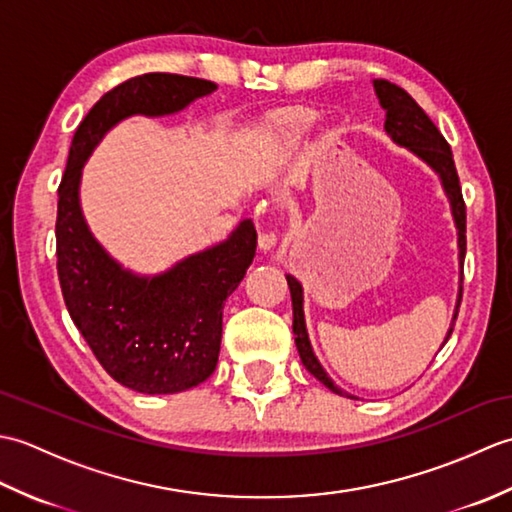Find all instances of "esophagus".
<instances>
[{"label": "esophagus", "mask_w": 512, "mask_h": 512, "mask_svg": "<svg viewBox=\"0 0 512 512\" xmlns=\"http://www.w3.org/2000/svg\"><path fill=\"white\" fill-rule=\"evenodd\" d=\"M257 242H259V248H262L264 253H266V250H273V248H275V244H277V235H275L273 231H262V233H259V239H257Z\"/></svg>", "instance_id": "esophagus-1"}]
</instances>
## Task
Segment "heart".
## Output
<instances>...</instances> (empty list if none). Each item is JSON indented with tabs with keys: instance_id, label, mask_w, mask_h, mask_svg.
I'll list each match as a JSON object with an SVG mask.
<instances>
[{
	"instance_id": "obj_1",
	"label": "heart",
	"mask_w": 512,
	"mask_h": 512,
	"mask_svg": "<svg viewBox=\"0 0 512 512\" xmlns=\"http://www.w3.org/2000/svg\"><path fill=\"white\" fill-rule=\"evenodd\" d=\"M314 125L312 112H295L273 123L266 134L268 160L273 165H286V162L297 154V149L308 138Z\"/></svg>"
}]
</instances>
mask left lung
<instances>
[{"instance_id": "left-lung-1", "label": "left lung", "mask_w": 512, "mask_h": 512, "mask_svg": "<svg viewBox=\"0 0 512 512\" xmlns=\"http://www.w3.org/2000/svg\"><path fill=\"white\" fill-rule=\"evenodd\" d=\"M374 92L378 96L380 107L385 110V132L391 136V140H394L396 145L409 149L413 156L420 158L424 165H429L440 176L442 189H444V193H447L449 204H451V215H453L455 228H458V248H460V268H462L464 255H466V206L462 200V187H460L458 171H455L451 147L447 140H444V136L440 134V129L433 125L431 118L424 114L422 107L413 101L405 90L398 88V85H394V83L385 81V79H376ZM286 279H288V288H290V297H292V332H295V343H297L303 367H306L314 378L321 380V383L330 391H334V394L358 400L356 396L347 394V391H343L339 385H336L334 380L328 376V372L323 369V365L319 363V358L314 356V350L310 345V336L306 330V314H303V288L292 275H286ZM460 303H462V270H460L458 303H455L453 321H451V328L447 332V339H444V343L449 341V336L453 332L455 319H458ZM444 343H442V347H444Z\"/></svg>"}]
</instances>
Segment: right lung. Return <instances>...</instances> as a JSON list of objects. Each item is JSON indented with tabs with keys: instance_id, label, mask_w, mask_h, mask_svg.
<instances>
[{
	"instance_id": "obj_1",
	"label": "right lung",
	"mask_w": 512,
	"mask_h": 512,
	"mask_svg": "<svg viewBox=\"0 0 512 512\" xmlns=\"http://www.w3.org/2000/svg\"><path fill=\"white\" fill-rule=\"evenodd\" d=\"M217 85L151 72L101 96L74 132L59 184L57 270L76 328L116 383L140 394H178L215 372L224 301L253 264L257 231L242 220L224 242L180 259L160 275L123 268L96 242L79 200L94 147L129 116H167L209 96Z\"/></svg>"
}]
</instances>
